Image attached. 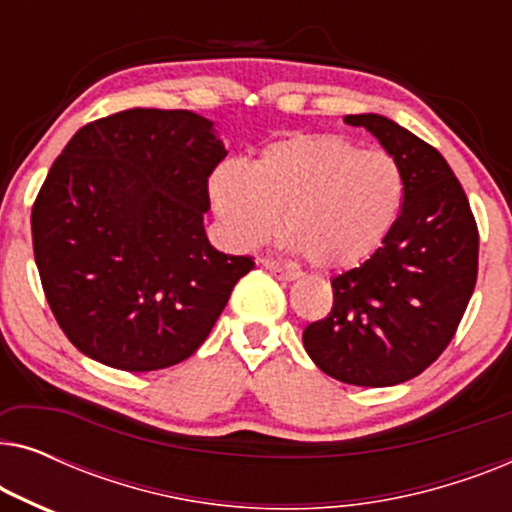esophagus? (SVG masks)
Here are the masks:
<instances>
[{
	"mask_svg": "<svg viewBox=\"0 0 512 512\" xmlns=\"http://www.w3.org/2000/svg\"><path fill=\"white\" fill-rule=\"evenodd\" d=\"M263 265H265V270L272 272V275H275L277 279H284V282H291V279H296V277H298V272H296V270L282 268V265H279L277 261H272V258H265Z\"/></svg>",
	"mask_w": 512,
	"mask_h": 512,
	"instance_id": "1",
	"label": "esophagus"
}]
</instances>
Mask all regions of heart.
<instances>
[{
  "instance_id": "obj_1",
  "label": "heart",
  "mask_w": 512,
  "mask_h": 512,
  "mask_svg": "<svg viewBox=\"0 0 512 512\" xmlns=\"http://www.w3.org/2000/svg\"><path fill=\"white\" fill-rule=\"evenodd\" d=\"M214 209L230 244L256 249L279 230L317 268L368 261L394 230L403 205L396 160L342 135H296L268 146L251 170H214Z\"/></svg>"
}]
</instances>
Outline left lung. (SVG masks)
Listing matches in <instances>:
<instances>
[{"label":"left lung","mask_w":512,"mask_h":512,"mask_svg":"<svg viewBox=\"0 0 512 512\" xmlns=\"http://www.w3.org/2000/svg\"><path fill=\"white\" fill-rule=\"evenodd\" d=\"M380 139L403 174L394 230L366 263L333 277V307L303 331L319 370L356 387L424 373L450 345L478 279V223L447 160L377 114L347 116Z\"/></svg>","instance_id":"8db88e82"}]
</instances>
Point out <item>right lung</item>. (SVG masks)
Masks as SVG:
<instances>
[{
	"label": "right lung",
	"mask_w": 512,
	"mask_h": 512,
	"mask_svg": "<svg viewBox=\"0 0 512 512\" xmlns=\"http://www.w3.org/2000/svg\"><path fill=\"white\" fill-rule=\"evenodd\" d=\"M212 121L128 109L83 125L32 205L41 286L62 333L104 366L146 373L207 340L251 256L205 235L207 179L226 158Z\"/></svg>",
	"instance_id": "1"
}]
</instances>
